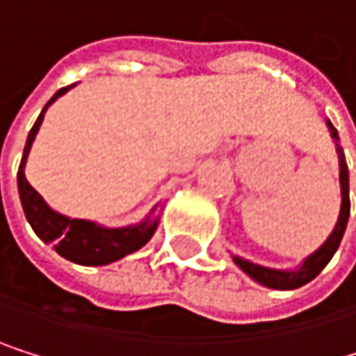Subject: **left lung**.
<instances>
[{
	"instance_id": "1",
	"label": "left lung",
	"mask_w": 356,
	"mask_h": 356,
	"mask_svg": "<svg viewBox=\"0 0 356 356\" xmlns=\"http://www.w3.org/2000/svg\"><path fill=\"white\" fill-rule=\"evenodd\" d=\"M327 126L331 130V136L335 138V149H337V158H339V188H341V207H339V218H337V224L333 228V232L329 235V239L314 252L309 254L305 261L301 263L299 269L295 271H280V269H269V267H261V265H254L250 261L241 256H232V261L237 263V267L241 271H245L254 282H258L261 286H267V289H275V291H295L299 286L312 282L316 277L325 267L327 263L333 258V254L337 252L339 248V241L344 237V230H346V224H348V216H350V196H348V166H346V158H344V152H341L339 147V136H337V130L331 126V121H327Z\"/></svg>"
}]
</instances>
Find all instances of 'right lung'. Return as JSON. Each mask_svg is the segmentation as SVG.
<instances>
[{"label": "right lung", "mask_w": 356, "mask_h": 356, "mask_svg": "<svg viewBox=\"0 0 356 356\" xmlns=\"http://www.w3.org/2000/svg\"><path fill=\"white\" fill-rule=\"evenodd\" d=\"M72 87L74 85L61 87L47 102V106L35 119L33 128L29 130L23 160L19 166V196H21L25 218L40 239L49 245H53V250L59 256L67 258V261H72L76 265L100 267V265L115 263V261H119V258H124V256L140 250L149 239L154 237V232L158 228V218H152V213H154L152 211L140 224L126 226V228H104V226H98L95 222H89V220L65 218V216L53 211L44 202V198L40 196L29 186V181L25 179V162L29 156L31 143H33L40 126H42L47 108L59 98V95H63L67 89H72Z\"/></svg>", "instance_id": "obj_1"}]
</instances>
